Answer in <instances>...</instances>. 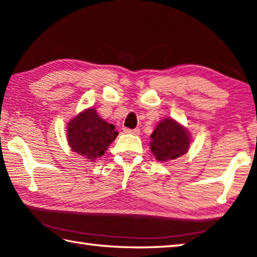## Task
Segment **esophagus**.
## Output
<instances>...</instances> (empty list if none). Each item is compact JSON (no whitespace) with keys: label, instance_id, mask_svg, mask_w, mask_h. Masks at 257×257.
Instances as JSON below:
<instances>
[{"label":"esophagus","instance_id":"obj_1","mask_svg":"<svg viewBox=\"0 0 257 257\" xmlns=\"http://www.w3.org/2000/svg\"><path fill=\"white\" fill-rule=\"evenodd\" d=\"M123 132L125 134H133V135H138L139 134V129H129V128H123Z\"/></svg>","mask_w":257,"mask_h":257}]
</instances>
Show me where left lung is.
I'll list each match as a JSON object with an SVG mask.
<instances>
[{"label":"left lung","instance_id":"8db88e82","mask_svg":"<svg viewBox=\"0 0 257 257\" xmlns=\"http://www.w3.org/2000/svg\"><path fill=\"white\" fill-rule=\"evenodd\" d=\"M151 151L161 162L176 160L186 154L190 146V136L184 125L171 118L161 120L151 135Z\"/></svg>","mask_w":257,"mask_h":257}]
</instances>
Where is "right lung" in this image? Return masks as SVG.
<instances>
[{
    "mask_svg": "<svg viewBox=\"0 0 257 257\" xmlns=\"http://www.w3.org/2000/svg\"><path fill=\"white\" fill-rule=\"evenodd\" d=\"M114 129V124L99 118L94 107L87 108L68 122V143L72 152L93 162L104 155L118 136Z\"/></svg>",
    "mask_w": 257,
    "mask_h": 257,
    "instance_id": "right-lung-1",
    "label": "right lung"
}]
</instances>
